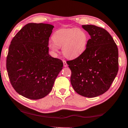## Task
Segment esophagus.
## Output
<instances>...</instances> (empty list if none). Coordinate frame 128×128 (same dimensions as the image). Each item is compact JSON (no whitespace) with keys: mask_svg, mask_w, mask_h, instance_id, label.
Masks as SVG:
<instances>
[{"mask_svg":"<svg viewBox=\"0 0 128 128\" xmlns=\"http://www.w3.org/2000/svg\"><path fill=\"white\" fill-rule=\"evenodd\" d=\"M62 62H63V66H64V67H66L68 65H67V63H66V60H62Z\"/></svg>","mask_w":128,"mask_h":128,"instance_id":"34e87169","label":"esophagus"}]
</instances>
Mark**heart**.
Masks as SVG:
<instances>
[{
  "instance_id": "1",
  "label": "heart",
  "mask_w": 128,
  "mask_h": 128,
  "mask_svg": "<svg viewBox=\"0 0 128 128\" xmlns=\"http://www.w3.org/2000/svg\"><path fill=\"white\" fill-rule=\"evenodd\" d=\"M54 42H50L49 47L57 52L62 46L64 55L69 58H75L84 53L88 45L89 35L84 30L72 28L60 29L52 36Z\"/></svg>"
}]
</instances>
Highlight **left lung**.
<instances>
[{"instance_id": "1", "label": "left lung", "mask_w": 128, "mask_h": 128, "mask_svg": "<svg viewBox=\"0 0 128 128\" xmlns=\"http://www.w3.org/2000/svg\"><path fill=\"white\" fill-rule=\"evenodd\" d=\"M90 36L84 53L66 63L70 82L81 96L95 97L106 92L118 70V51L109 32L94 25H82Z\"/></svg>"}]
</instances>
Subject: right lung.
Instances as JSON below:
<instances>
[{
	"label": "right lung",
	"mask_w": 128,
	"mask_h": 128,
	"mask_svg": "<svg viewBox=\"0 0 128 128\" xmlns=\"http://www.w3.org/2000/svg\"><path fill=\"white\" fill-rule=\"evenodd\" d=\"M54 26L28 23L11 42L6 67L16 92L27 98L38 100L51 91L62 70L60 59L49 54L48 42Z\"/></svg>",
	"instance_id": "1"
}]
</instances>
